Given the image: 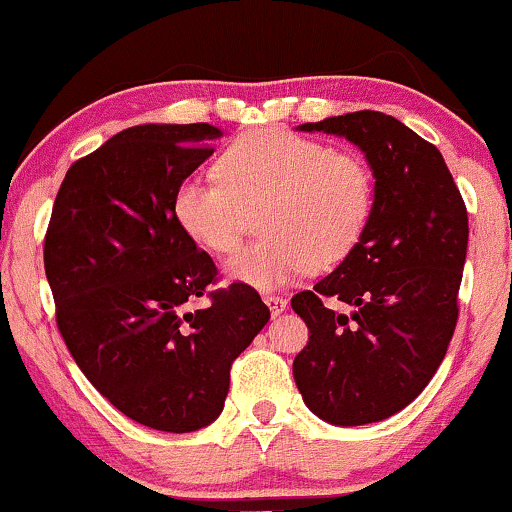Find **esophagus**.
<instances>
[{
	"label": "esophagus",
	"mask_w": 512,
	"mask_h": 512,
	"mask_svg": "<svg viewBox=\"0 0 512 512\" xmlns=\"http://www.w3.org/2000/svg\"><path fill=\"white\" fill-rule=\"evenodd\" d=\"M264 304H267L271 314L278 316V314L283 312V309H286L288 300H283V297H278V295H264Z\"/></svg>",
	"instance_id": "esophagus-1"
}]
</instances>
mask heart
Returning <instances> with one entry per match:
<instances>
[{
    "label": "heart",
    "instance_id": "obj_1",
    "mask_svg": "<svg viewBox=\"0 0 512 512\" xmlns=\"http://www.w3.org/2000/svg\"><path fill=\"white\" fill-rule=\"evenodd\" d=\"M219 177H186L172 212L200 248L226 255L243 241L248 212L260 241L226 262V276L257 290L283 288L309 269H331L357 248L373 212V174L359 155L333 151L288 129L236 139Z\"/></svg>",
    "mask_w": 512,
    "mask_h": 512
}]
</instances>
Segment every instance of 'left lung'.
<instances>
[{
    "label": "left lung",
    "instance_id": "left-lung-1",
    "mask_svg": "<svg viewBox=\"0 0 512 512\" xmlns=\"http://www.w3.org/2000/svg\"><path fill=\"white\" fill-rule=\"evenodd\" d=\"M300 129L357 144L375 200L357 248L290 300L309 328L295 383L328 423H375L425 390L454 338L468 210L437 146L392 115L357 111Z\"/></svg>",
    "mask_w": 512,
    "mask_h": 512
}]
</instances>
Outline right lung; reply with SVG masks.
I'll list each match as a JSON object with an SVG mask.
<instances>
[{"mask_svg":"<svg viewBox=\"0 0 512 512\" xmlns=\"http://www.w3.org/2000/svg\"><path fill=\"white\" fill-rule=\"evenodd\" d=\"M219 134L208 122L122 129L70 165L44 236L75 364L127 418L177 435L222 413L231 364L269 321L255 288H215V262L172 212ZM198 296L209 304L189 310Z\"/></svg>","mask_w":512,"mask_h":512,"instance_id":"1","label":"right lung"}]
</instances>
